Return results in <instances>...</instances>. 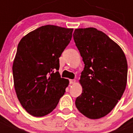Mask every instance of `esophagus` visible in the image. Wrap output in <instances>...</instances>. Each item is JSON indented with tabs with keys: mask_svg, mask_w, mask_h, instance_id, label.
Instances as JSON below:
<instances>
[{
	"mask_svg": "<svg viewBox=\"0 0 133 133\" xmlns=\"http://www.w3.org/2000/svg\"><path fill=\"white\" fill-rule=\"evenodd\" d=\"M70 84H75V82H76V80H74V79H70Z\"/></svg>",
	"mask_w": 133,
	"mask_h": 133,
	"instance_id": "obj_1",
	"label": "esophagus"
}]
</instances>
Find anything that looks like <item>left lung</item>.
I'll use <instances>...</instances> for the list:
<instances>
[{
  "label": "left lung",
  "instance_id": "left-lung-1",
  "mask_svg": "<svg viewBox=\"0 0 133 133\" xmlns=\"http://www.w3.org/2000/svg\"><path fill=\"white\" fill-rule=\"evenodd\" d=\"M73 38L85 64L76 107L89 119H99L115 108L125 92L126 57L115 41L94 28L76 29Z\"/></svg>",
  "mask_w": 133,
  "mask_h": 133
}]
</instances>
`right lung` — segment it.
<instances>
[{"label": "right lung", "mask_w": 133, "mask_h": 133, "mask_svg": "<svg viewBox=\"0 0 133 133\" xmlns=\"http://www.w3.org/2000/svg\"><path fill=\"white\" fill-rule=\"evenodd\" d=\"M72 31L43 25L18 43L12 66L14 88L22 107L33 116L53 111L65 92L69 81L58 72L59 57L70 43Z\"/></svg>", "instance_id": "right-lung-1"}]
</instances>
